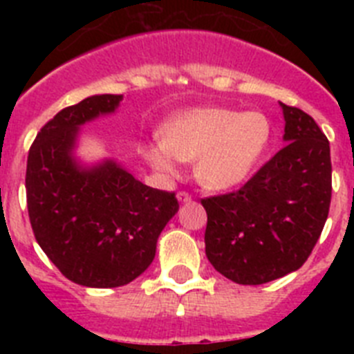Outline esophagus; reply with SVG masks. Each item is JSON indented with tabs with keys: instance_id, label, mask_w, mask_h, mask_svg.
I'll return each mask as SVG.
<instances>
[{
	"instance_id": "34e87169",
	"label": "esophagus",
	"mask_w": 354,
	"mask_h": 354,
	"mask_svg": "<svg viewBox=\"0 0 354 354\" xmlns=\"http://www.w3.org/2000/svg\"><path fill=\"white\" fill-rule=\"evenodd\" d=\"M177 200H179L180 204H187V202H192V195L186 192H179L177 193Z\"/></svg>"
}]
</instances>
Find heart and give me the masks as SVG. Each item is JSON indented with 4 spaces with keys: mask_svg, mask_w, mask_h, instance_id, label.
<instances>
[{
    "mask_svg": "<svg viewBox=\"0 0 354 354\" xmlns=\"http://www.w3.org/2000/svg\"><path fill=\"white\" fill-rule=\"evenodd\" d=\"M270 142L271 122L261 111L196 108L171 117L145 156L165 174H175V159L196 161L198 183L223 192L248 179Z\"/></svg>",
    "mask_w": 354,
    "mask_h": 354,
    "instance_id": "b5f03b06",
    "label": "heart"
}]
</instances>
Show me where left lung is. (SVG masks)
Returning <instances> with one entry per match:
<instances>
[{
  "instance_id": "1",
  "label": "left lung",
  "mask_w": 354,
  "mask_h": 354,
  "mask_svg": "<svg viewBox=\"0 0 354 354\" xmlns=\"http://www.w3.org/2000/svg\"><path fill=\"white\" fill-rule=\"evenodd\" d=\"M280 106L286 147L241 189L202 198L205 255L218 273L243 286L299 270L330 211V142L310 115Z\"/></svg>"
}]
</instances>
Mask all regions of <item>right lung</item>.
Returning a JSON list of instances; mask_svg holds the SVG:
<instances>
[{"mask_svg":"<svg viewBox=\"0 0 354 354\" xmlns=\"http://www.w3.org/2000/svg\"><path fill=\"white\" fill-rule=\"evenodd\" d=\"M120 101L102 93L62 109L28 154V214L37 243L65 278L95 289L138 278L179 211L175 193L145 186L120 162L84 167L74 156L80 127L115 113Z\"/></svg>","mask_w":354,"mask_h":354,"instance_id":"add662e5","label":"right lung"}]
</instances>
